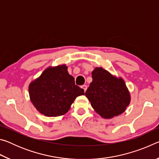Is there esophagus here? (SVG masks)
Listing matches in <instances>:
<instances>
[{
  "mask_svg": "<svg viewBox=\"0 0 159 159\" xmlns=\"http://www.w3.org/2000/svg\"><path fill=\"white\" fill-rule=\"evenodd\" d=\"M81 88H82V89H83V90H84V92H85L86 90H87V85H83L81 86Z\"/></svg>",
  "mask_w": 159,
  "mask_h": 159,
  "instance_id": "34e87169",
  "label": "esophagus"
}]
</instances>
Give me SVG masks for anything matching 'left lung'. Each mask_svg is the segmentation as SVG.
<instances>
[{
    "label": "left lung",
    "instance_id": "1",
    "mask_svg": "<svg viewBox=\"0 0 159 159\" xmlns=\"http://www.w3.org/2000/svg\"><path fill=\"white\" fill-rule=\"evenodd\" d=\"M92 78L85 96L94 110L104 118L123 114L130 102V92L124 80L102 67L93 70Z\"/></svg>",
    "mask_w": 159,
    "mask_h": 159
}]
</instances>
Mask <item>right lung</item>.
Instances as JSON below:
<instances>
[{
  "mask_svg": "<svg viewBox=\"0 0 159 159\" xmlns=\"http://www.w3.org/2000/svg\"><path fill=\"white\" fill-rule=\"evenodd\" d=\"M66 64L49 66L29 86L30 100L41 114L55 117L65 114L84 90L75 85Z\"/></svg>",
  "mask_w": 159,
  "mask_h": 159,
  "instance_id": "obj_1",
  "label": "right lung"
}]
</instances>
